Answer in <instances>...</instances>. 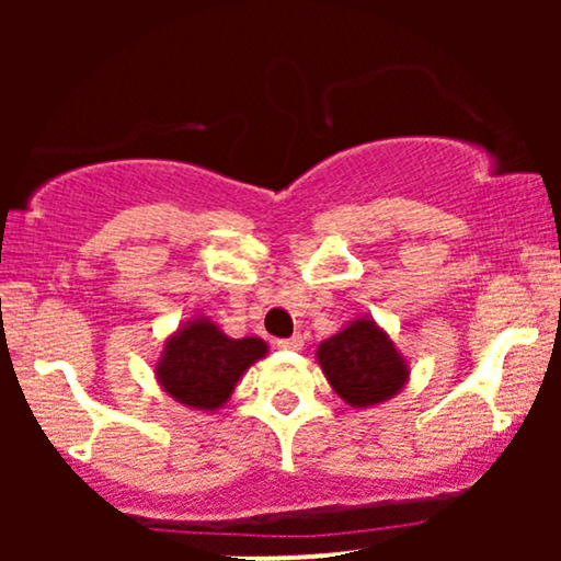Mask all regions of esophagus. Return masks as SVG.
Segmentation results:
<instances>
[{
  "label": "esophagus",
  "instance_id": "34e87169",
  "mask_svg": "<svg viewBox=\"0 0 561 561\" xmlns=\"http://www.w3.org/2000/svg\"><path fill=\"white\" fill-rule=\"evenodd\" d=\"M276 347H285V351H300L302 337L300 334H293V337H287V340H276Z\"/></svg>",
  "mask_w": 561,
  "mask_h": 561
}]
</instances>
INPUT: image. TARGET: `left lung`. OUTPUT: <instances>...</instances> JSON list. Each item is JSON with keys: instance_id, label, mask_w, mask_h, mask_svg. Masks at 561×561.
Masks as SVG:
<instances>
[{"instance_id": "8db88e82", "label": "left lung", "mask_w": 561, "mask_h": 561, "mask_svg": "<svg viewBox=\"0 0 561 561\" xmlns=\"http://www.w3.org/2000/svg\"><path fill=\"white\" fill-rule=\"evenodd\" d=\"M332 390L353 409L390 401L409 385V362L375 319L358 317L317 347Z\"/></svg>"}]
</instances>
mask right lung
I'll use <instances>...</instances> for the list:
<instances>
[{
	"label": "right lung",
	"instance_id": "obj_1",
	"mask_svg": "<svg viewBox=\"0 0 561 561\" xmlns=\"http://www.w3.org/2000/svg\"><path fill=\"white\" fill-rule=\"evenodd\" d=\"M266 353L268 345L261 337H229L208 317H192L165 337L156 379L176 403L216 414L244 371Z\"/></svg>",
	"mask_w": 561,
	"mask_h": 561
}]
</instances>
